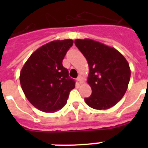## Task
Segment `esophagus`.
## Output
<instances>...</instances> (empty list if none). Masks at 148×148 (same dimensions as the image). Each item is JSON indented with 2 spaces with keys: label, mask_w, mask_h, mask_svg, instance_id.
I'll use <instances>...</instances> for the list:
<instances>
[{
  "label": "esophagus",
  "mask_w": 148,
  "mask_h": 148,
  "mask_svg": "<svg viewBox=\"0 0 148 148\" xmlns=\"http://www.w3.org/2000/svg\"><path fill=\"white\" fill-rule=\"evenodd\" d=\"M77 81H78V83H80V84L83 83V78H82V77L79 76L77 78Z\"/></svg>",
  "instance_id": "34e87169"
}]
</instances>
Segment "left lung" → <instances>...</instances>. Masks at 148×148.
I'll return each instance as SVG.
<instances>
[{"instance_id": "8db88e82", "label": "left lung", "mask_w": 148, "mask_h": 148, "mask_svg": "<svg viewBox=\"0 0 148 148\" xmlns=\"http://www.w3.org/2000/svg\"><path fill=\"white\" fill-rule=\"evenodd\" d=\"M74 44L87 59L88 83L92 94L84 98L89 107L107 110L119 102L127 89L131 69L119 51L91 39H77Z\"/></svg>"}]
</instances>
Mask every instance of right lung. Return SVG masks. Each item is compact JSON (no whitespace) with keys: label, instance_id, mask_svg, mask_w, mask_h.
<instances>
[{"label":"right lung","instance_id":"add662e5","mask_svg":"<svg viewBox=\"0 0 148 148\" xmlns=\"http://www.w3.org/2000/svg\"><path fill=\"white\" fill-rule=\"evenodd\" d=\"M73 43L71 39L47 43L36 50L22 67V90L30 103L43 112L61 109L67 103L70 91L75 88V81L62 64Z\"/></svg>","mask_w":148,"mask_h":148}]
</instances>
